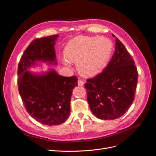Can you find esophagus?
<instances>
[{
  "label": "esophagus",
  "instance_id": "1",
  "mask_svg": "<svg viewBox=\"0 0 156 156\" xmlns=\"http://www.w3.org/2000/svg\"><path fill=\"white\" fill-rule=\"evenodd\" d=\"M84 81H83V80H81V79L78 80V85L79 86L83 87L84 85Z\"/></svg>",
  "mask_w": 156,
  "mask_h": 156
}]
</instances>
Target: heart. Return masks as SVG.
<instances>
[{
  "label": "heart",
  "mask_w": 156,
  "mask_h": 156,
  "mask_svg": "<svg viewBox=\"0 0 156 156\" xmlns=\"http://www.w3.org/2000/svg\"><path fill=\"white\" fill-rule=\"evenodd\" d=\"M112 48V41L107 37L78 36L66 45L64 56L68 60L77 63V68L82 74L93 75L105 67Z\"/></svg>",
  "instance_id": "heart-1"
}]
</instances>
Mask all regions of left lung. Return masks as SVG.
Returning a JSON list of instances; mask_svg holds the SVG:
<instances>
[{
    "label": "left lung",
    "instance_id": "8db88e82",
    "mask_svg": "<svg viewBox=\"0 0 156 156\" xmlns=\"http://www.w3.org/2000/svg\"><path fill=\"white\" fill-rule=\"evenodd\" d=\"M115 49L105 68L84 84L90 108L101 120L124 115L135 100L138 72L134 60L117 37Z\"/></svg>",
    "mask_w": 156,
    "mask_h": 156
}]
</instances>
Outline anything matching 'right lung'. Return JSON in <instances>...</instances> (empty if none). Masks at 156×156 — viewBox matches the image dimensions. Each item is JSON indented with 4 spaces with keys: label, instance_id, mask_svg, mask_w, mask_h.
<instances>
[{
    "label": "right lung",
    "instance_id": "1",
    "mask_svg": "<svg viewBox=\"0 0 156 156\" xmlns=\"http://www.w3.org/2000/svg\"><path fill=\"white\" fill-rule=\"evenodd\" d=\"M58 34L36 38L27 47L18 64L17 84L23 105L29 114L40 123L54 126L64 123L70 112L72 90L77 77H63L55 70L41 75L27 69L37 60L55 62L54 45Z\"/></svg>",
    "mask_w": 156,
    "mask_h": 156
}]
</instances>
